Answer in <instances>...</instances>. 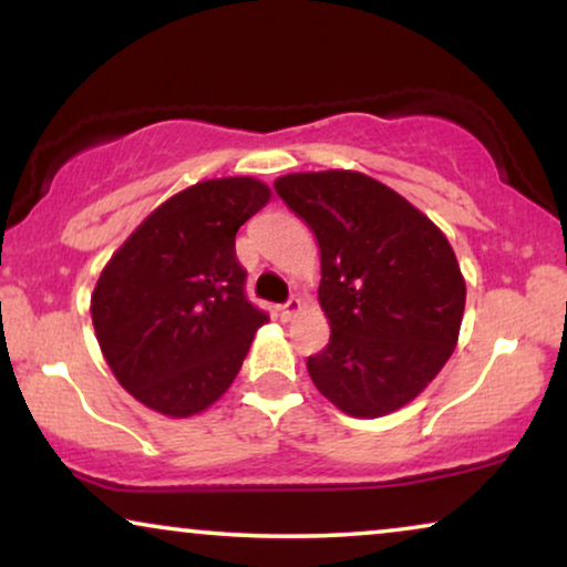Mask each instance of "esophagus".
<instances>
[{
    "label": "esophagus",
    "mask_w": 567,
    "mask_h": 567,
    "mask_svg": "<svg viewBox=\"0 0 567 567\" xmlns=\"http://www.w3.org/2000/svg\"><path fill=\"white\" fill-rule=\"evenodd\" d=\"M300 311H303V303H300V298H290L288 303L279 308V316H282V321H290V319H296Z\"/></svg>",
    "instance_id": "34e87169"
}]
</instances>
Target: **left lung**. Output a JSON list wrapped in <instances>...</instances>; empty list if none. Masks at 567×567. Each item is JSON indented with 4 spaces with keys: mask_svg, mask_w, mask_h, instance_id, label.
<instances>
[{
    "mask_svg": "<svg viewBox=\"0 0 567 567\" xmlns=\"http://www.w3.org/2000/svg\"><path fill=\"white\" fill-rule=\"evenodd\" d=\"M275 192L319 240V303L331 334L306 362L316 389L350 417L402 410L458 342L466 282L449 238L358 171L288 173Z\"/></svg>",
    "mask_w": 567,
    "mask_h": 567,
    "instance_id": "8db88e82",
    "label": "left lung"
}]
</instances>
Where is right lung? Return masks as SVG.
Here are the masks:
<instances>
[{
	"instance_id": "obj_1",
	"label": "right lung",
	"mask_w": 567,
	"mask_h": 567,
	"mask_svg": "<svg viewBox=\"0 0 567 567\" xmlns=\"http://www.w3.org/2000/svg\"><path fill=\"white\" fill-rule=\"evenodd\" d=\"M251 176L209 178L153 209L97 277L90 313L116 381L165 417L213 406L267 319L248 303L236 233L269 202Z\"/></svg>"
}]
</instances>
